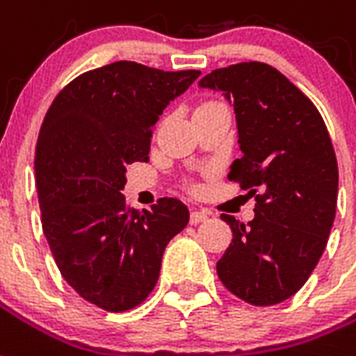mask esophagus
I'll return each mask as SVG.
<instances>
[{"label":"esophagus","instance_id":"obj_1","mask_svg":"<svg viewBox=\"0 0 356 356\" xmlns=\"http://www.w3.org/2000/svg\"><path fill=\"white\" fill-rule=\"evenodd\" d=\"M208 217H209L208 209H193L189 221H191V225H198V222L208 221Z\"/></svg>","mask_w":356,"mask_h":356}]
</instances>
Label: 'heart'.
Returning a JSON list of instances; mask_svg holds the SVG:
<instances>
[{"label": "heart", "instance_id": "b5f03b06", "mask_svg": "<svg viewBox=\"0 0 356 356\" xmlns=\"http://www.w3.org/2000/svg\"><path fill=\"white\" fill-rule=\"evenodd\" d=\"M209 106H216V102H204V104H200L197 109H204V107H209Z\"/></svg>", "mask_w": 356, "mask_h": 356}]
</instances>
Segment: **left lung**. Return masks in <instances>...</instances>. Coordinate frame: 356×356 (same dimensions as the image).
Segmentation results:
<instances>
[{"instance_id": "left-lung-1", "label": "left lung", "mask_w": 356, "mask_h": 356, "mask_svg": "<svg viewBox=\"0 0 356 356\" xmlns=\"http://www.w3.org/2000/svg\"><path fill=\"white\" fill-rule=\"evenodd\" d=\"M198 87L234 106L241 158L228 178L256 197L249 225L221 216L232 243L217 275L245 302L278 305L312 275L334 222L338 163L329 131L312 102L266 63L219 68Z\"/></svg>"}]
</instances>
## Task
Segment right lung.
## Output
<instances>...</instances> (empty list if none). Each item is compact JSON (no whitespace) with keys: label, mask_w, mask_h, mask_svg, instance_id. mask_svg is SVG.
I'll list each match as a JSON object with an SVG mask.
<instances>
[{"label":"right lung","mask_w":356,"mask_h":356,"mask_svg":"<svg viewBox=\"0 0 356 356\" xmlns=\"http://www.w3.org/2000/svg\"><path fill=\"white\" fill-rule=\"evenodd\" d=\"M198 76L118 60L66 85L44 117L35 148L44 236L66 282L107 312L147 299L165 247L189 222L178 198L137 211L122 189L126 165L148 161L159 115Z\"/></svg>","instance_id":"add662e5"}]
</instances>
